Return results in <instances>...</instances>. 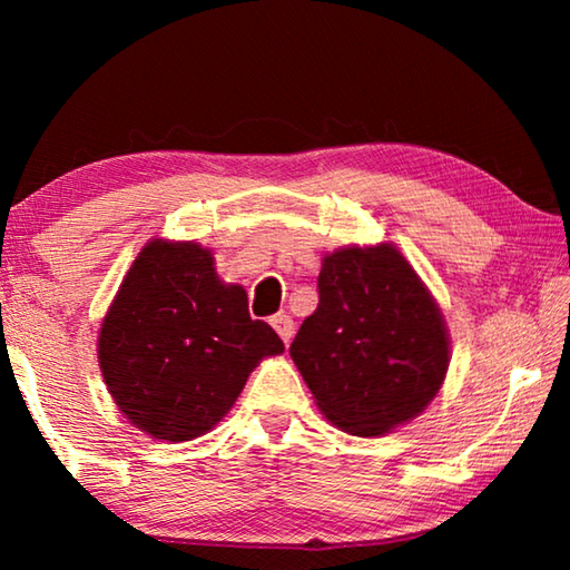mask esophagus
<instances>
[{
    "label": "esophagus",
    "instance_id": "34e87169",
    "mask_svg": "<svg viewBox=\"0 0 570 570\" xmlns=\"http://www.w3.org/2000/svg\"><path fill=\"white\" fill-rule=\"evenodd\" d=\"M272 326L276 330V334L282 336L284 340V344H288V340H292L294 336V320L288 314H276V316H272Z\"/></svg>",
    "mask_w": 570,
    "mask_h": 570
}]
</instances>
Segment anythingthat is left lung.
Wrapping results in <instances>:
<instances>
[{"label":"left lung","mask_w":570,"mask_h":570,"mask_svg":"<svg viewBox=\"0 0 570 570\" xmlns=\"http://www.w3.org/2000/svg\"><path fill=\"white\" fill-rule=\"evenodd\" d=\"M316 286L288 352L324 417L360 438L417 417L445 380L450 340L407 258L392 244L346 246L324 256Z\"/></svg>","instance_id":"8db88e82"}]
</instances>
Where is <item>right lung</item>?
<instances>
[{
  "mask_svg": "<svg viewBox=\"0 0 570 570\" xmlns=\"http://www.w3.org/2000/svg\"><path fill=\"white\" fill-rule=\"evenodd\" d=\"M284 342L250 320L244 286L224 284L214 254L153 238L105 314L98 360L115 404L135 428L168 442L206 435L248 374Z\"/></svg>",
  "mask_w": 570,
  "mask_h": 570,
  "instance_id": "obj_1",
  "label": "right lung"
}]
</instances>
